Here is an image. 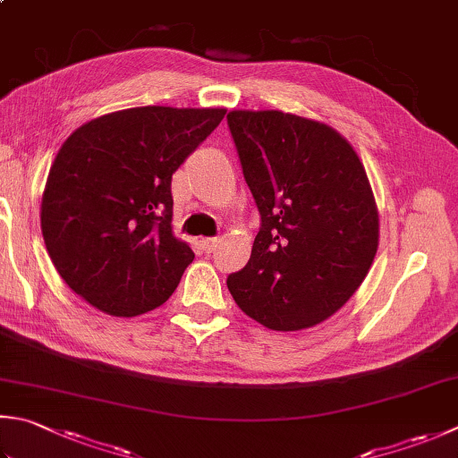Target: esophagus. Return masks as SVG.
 I'll return each instance as SVG.
<instances>
[{
	"label": "esophagus",
	"mask_w": 458,
	"mask_h": 458,
	"mask_svg": "<svg viewBox=\"0 0 458 458\" xmlns=\"http://www.w3.org/2000/svg\"><path fill=\"white\" fill-rule=\"evenodd\" d=\"M217 243H219L217 237H205V239H201V247H203L205 253H211L213 249L217 247Z\"/></svg>",
	"instance_id": "34e87169"
}]
</instances>
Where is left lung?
Instances as JSON below:
<instances>
[{
	"mask_svg": "<svg viewBox=\"0 0 458 458\" xmlns=\"http://www.w3.org/2000/svg\"><path fill=\"white\" fill-rule=\"evenodd\" d=\"M261 215L251 259L227 277L235 303L273 331L323 323L359 289L378 247L363 163L333 127L283 111H229Z\"/></svg>",
	"mask_w": 458,
	"mask_h": 458,
	"instance_id": "obj_1",
	"label": "left lung"
}]
</instances>
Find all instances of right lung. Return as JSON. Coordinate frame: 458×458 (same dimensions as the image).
Returning a JSON list of instances; mask_svg holds the SVG:
<instances>
[{"label":"right lung","instance_id":"right-lung-1","mask_svg":"<svg viewBox=\"0 0 458 458\" xmlns=\"http://www.w3.org/2000/svg\"><path fill=\"white\" fill-rule=\"evenodd\" d=\"M225 114L133 107L67 137L43 189L41 233L69 289L114 317L174 295L195 253L171 229V177Z\"/></svg>","mask_w":458,"mask_h":458}]
</instances>
